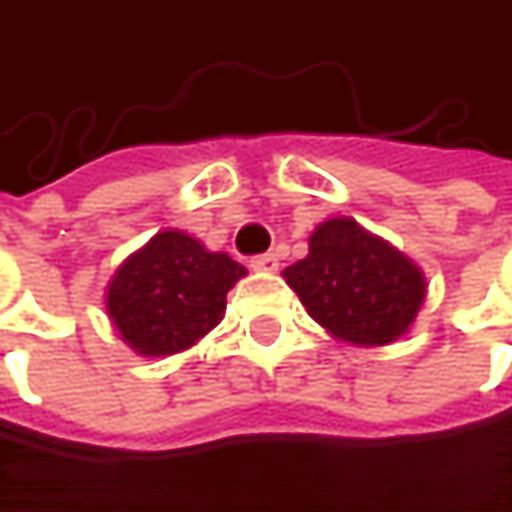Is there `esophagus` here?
I'll use <instances>...</instances> for the list:
<instances>
[{"label": "esophagus", "instance_id": "obj_1", "mask_svg": "<svg viewBox=\"0 0 512 512\" xmlns=\"http://www.w3.org/2000/svg\"><path fill=\"white\" fill-rule=\"evenodd\" d=\"M252 269H255V272H275V269H278V255L252 257Z\"/></svg>", "mask_w": 512, "mask_h": 512}]
</instances>
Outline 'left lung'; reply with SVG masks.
I'll return each instance as SVG.
<instances>
[{"label": "left lung", "instance_id": "obj_1", "mask_svg": "<svg viewBox=\"0 0 512 512\" xmlns=\"http://www.w3.org/2000/svg\"><path fill=\"white\" fill-rule=\"evenodd\" d=\"M281 275L311 320L353 347L400 341L427 299L421 266L350 216L320 222L308 237V255Z\"/></svg>", "mask_w": 512, "mask_h": 512}]
</instances>
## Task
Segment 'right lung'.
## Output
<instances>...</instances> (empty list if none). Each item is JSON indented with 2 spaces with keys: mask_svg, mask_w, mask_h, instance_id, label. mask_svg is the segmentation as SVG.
Returning <instances> with one entry per match:
<instances>
[{
  "mask_svg": "<svg viewBox=\"0 0 512 512\" xmlns=\"http://www.w3.org/2000/svg\"><path fill=\"white\" fill-rule=\"evenodd\" d=\"M246 266L165 228L127 257L106 284V314L121 341L145 358L195 347L225 317L228 290Z\"/></svg>",
  "mask_w": 512,
  "mask_h": 512,
  "instance_id": "1",
  "label": "right lung"
}]
</instances>
